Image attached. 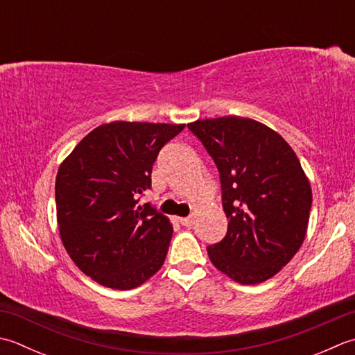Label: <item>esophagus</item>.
Masks as SVG:
<instances>
[{
  "mask_svg": "<svg viewBox=\"0 0 355 355\" xmlns=\"http://www.w3.org/2000/svg\"><path fill=\"white\" fill-rule=\"evenodd\" d=\"M180 223H182V225H183V226H186V227H189V226H192V225H193V217H192V215H189V217L180 218Z\"/></svg>",
  "mask_w": 355,
  "mask_h": 355,
  "instance_id": "esophagus-1",
  "label": "esophagus"
}]
</instances>
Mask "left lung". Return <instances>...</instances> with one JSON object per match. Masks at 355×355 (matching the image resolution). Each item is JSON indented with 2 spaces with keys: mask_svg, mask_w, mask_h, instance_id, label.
Wrapping results in <instances>:
<instances>
[{
  "mask_svg": "<svg viewBox=\"0 0 355 355\" xmlns=\"http://www.w3.org/2000/svg\"><path fill=\"white\" fill-rule=\"evenodd\" d=\"M187 128L220 173L225 239L207 246L212 265L241 284L286 266L304 240L312 192L295 152L265 124L243 116L197 120Z\"/></svg>",
  "mask_w": 355,
  "mask_h": 355,
  "instance_id": "8db88e82",
  "label": "left lung"
}]
</instances>
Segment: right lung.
Wrapping results in <instances>:
<instances>
[{
    "instance_id": "obj_1",
    "label": "right lung",
    "mask_w": 355,
    "mask_h": 355,
    "mask_svg": "<svg viewBox=\"0 0 355 355\" xmlns=\"http://www.w3.org/2000/svg\"><path fill=\"white\" fill-rule=\"evenodd\" d=\"M184 124L114 121L94 129L60 166V235L83 272L106 288L140 286L163 266L172 225L150 203L152 166Z\"/></svg>"
}]
</instances>
